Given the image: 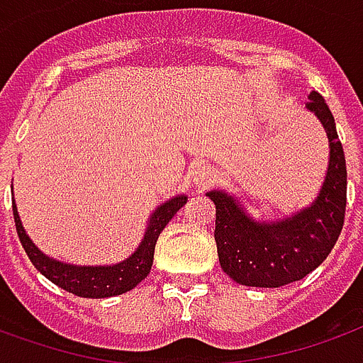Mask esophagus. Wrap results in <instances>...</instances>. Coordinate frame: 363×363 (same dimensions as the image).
I'll return each mask as SVG.
<instances>
[{
    "label": "esophagus",
    "mask_w": 363,
    "mask_h": 363,
    "mask_svg": "<svg viewBox=\"0 0 363 363\" xmlns=\"http://www.w3.org/2000/svg\"><path fill=\"white\" fill-rule=\"evenodd\" d=\"M217 169L209 163H200L196 165L194 171H192V184L198 186V189H208L211 182L216 181Z\"/></svg>",
    "instance_id": "1"
}]
</instances>
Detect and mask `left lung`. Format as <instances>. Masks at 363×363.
Instances as JSON below:
<instances>
[{"label":"left lung","mask_w":363,"mask_h":363,"mask_svg":"<svg viewBox=\"0 0 363 363\" xmlns=\"http://www.w3.org/2000/svg\"><path fill=\"white\" fill-rule=\"evenodd\" d=\"M306 107L323 125L329 138V169L311 206L279 221H256L235 196L211 190L216 203V242L221 269L246 286L277 289L304 279L323 264L339 240L346 209V160L335 117L318 92Z\"/></svg>","instance_id":"obj_1"}]
</instances>
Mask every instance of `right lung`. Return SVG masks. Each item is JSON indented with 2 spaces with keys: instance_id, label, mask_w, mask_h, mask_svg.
<instances>
[{
  "instance_id": "right-lung-1",
  "label": "right lung",
  "mask_w": 363,
  "mask_h": 363,
  "mask_svg": "<svg viewBox=\"0 0 363 363\" xmlns=\"http://www.w3.org/2000/svg\"><path fill=\"white\" fill-rule=\"evenodd\" d=\"M186 200L189 198L181 194L171 198L169 202L161 203L147 221L146 235L142 238L140 246L136 248L133 256H128L125 262H119L115 265H71L48 257L28 238L15 203H13V217H15L17 235L26 256L30 257L32 265L45 279H50L53 284H57L63 291L72 292L77 296L109 298L133 291L136 284L147 277L152 264H154L155 242L160 238L161 230L167 227V223L186 203Z\"/></svg>"
}]
</instances>
